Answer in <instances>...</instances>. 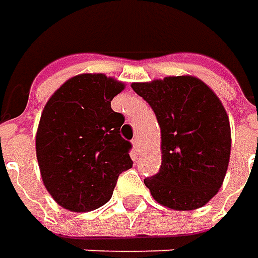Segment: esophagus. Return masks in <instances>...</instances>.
Returning a JSON list of instances; mask_svg holds the SVG:
<instances>
[{
	"label": "esophagus",
	"mask_w": 258,
	"mask_h": 258,
	"mask_svg": "<svg viewBox=\"0 0 258 258\" xmlns=\"http://www.w3.org/2000/svg\"><path fill=\"white\" fill-rule=\"evenodd\" d=\"M132 145H134V149L136 154H139V148H141V144H139V139L138 138H135L134 141H132Z\"/></svg>",
	"instance_id": "34e87169"
}]
</instances>
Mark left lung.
Returning a JSON list of instances; mask_svg holds the SVG:
<instances>
[{"label":"left lung","instance_id":"obj_1","mask_svg":"<svg viewBox=\"0 0 258 258\" xmlns=\"http://www.w3.org/2000/svg\"><path fill=\"white\" fill-rule=\"evenodd\" d=\"M161 126L162 164L144 182L156 203L175 211L201 208L220 191L230 154V119L220 97L195 76L132 83Z\"/></svg>","mask_w":258,"mask_h":258}]
</instances>
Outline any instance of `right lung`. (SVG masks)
I'll use <instances>...</instances> for the list:
<instances>
[{"label":"right lung","instance_id":"1","mask_svg":"<svg viewBox=\"0 0 258 258\" xmlns=\"http://www.w3.org/2000/svg\"><path fill=\"white\" fill-rule=\"evenodd\" d=\"M124 87L103 73H82L45 103L35 154L45 189L64 210L86 213L104 205L119 173L132 168L131 144L120 136L123 114L110 107Z\"/></svg>","mask_w":258,"mask_h":258}]
</instances>
